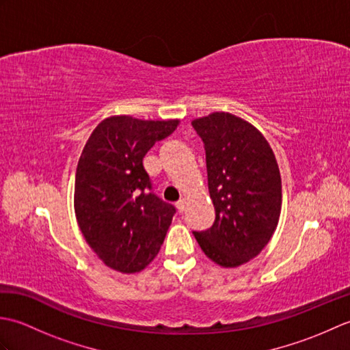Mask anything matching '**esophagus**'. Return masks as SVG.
<instances>
[{
    "label": "esophagus",
    "mask_w": 350,
    "mask_h": 350,
    "mask_svg": "<svg viewBox=\"0 0 350 350\" xmlns=\"http://www.w3.org/2000/svg\"><path fill=\"white\" fill-rule=\"evenodd\" d=\"M176 207H177V211H179V213H183L185 209H187V200L185 198L179 200V202L176 203Z\"/></svg>",
    "instance_id": "34e87169"
}]
</instances>
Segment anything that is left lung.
Listing matches in <instances>:
<instances>
[{"mask_svg": "<svg viewBox=\"0 0 350 350\" xmlns=\"http://www.w3.org/2000/svg\"><path fill=\"white\" fill-rule=\"evenodd\" d=\"M206 152L207 185L215 221L194 232L204 254L224 267L254 258L277 228L281 176L266 138L254 126L228 113L192 122Z\"/></svg>", "mask_w": 350, "mask_h": 350, "instance_id": "obj_1", "label": "left lung"}]
</instances>
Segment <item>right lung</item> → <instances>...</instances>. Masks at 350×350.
<instances>
[{"instance_id": "obj_1", "label": "right lung", "mask_w": 350, "mask_h": 350, "mask_svg": "<svg viewBox=\"0 0 350 350\" xmlns=\"http://www.w3.org/2000/svg\"><path fill=\"white\" fill-rule=\"evenodd\" d=\"M177 124L179 120L109 117L98 124L81 153L77 219L87 243L111 269L139 272L165 239L176 207L154 194L143 159Z\"/></svg>"}]
</instances>
